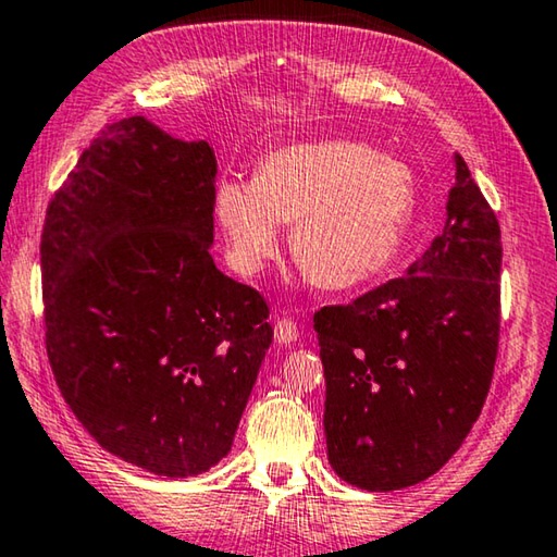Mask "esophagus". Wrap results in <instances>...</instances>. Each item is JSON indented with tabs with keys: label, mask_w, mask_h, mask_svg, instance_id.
Instances as JSON below:
<instances>
[{
	"label": "esophagus",
	"mask_w": 557,
	"mask_h": 557,
	"mask_svg": "<svg viewBox=\"0 0 557 557\" xmlns=\"http://www.w3.org/2000/svg\"><path fill=\"white\" fill-rule=\"evenodd\" d=\"M297 337H299V330H297V322H293V320H287V317H282V320H277V324H275V339H277V344H293V342H297Z\"/></svg>",
	"instance_id": "1"
}]
</instances>
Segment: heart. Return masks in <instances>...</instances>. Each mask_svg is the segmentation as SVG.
<instances>
[{
    "label": "heart",
    "mask_w": 557,
    "mask_h": 557,
    "mask_svg": "<svg viewBox=\"0 0 557 557\" xmlns=\"http://www.w3.org/2000/svg\"><path fill=\"white\" fill-rule=\"evenodd\" d=\"M215 218L227 260L255 275L282 250L293 226V258L326 289H349L389 268L409 233L417 188L392 156L355 140L289 144L258 163L255 181H220Z\"/></svg>",
    "instance_id": "heart-1"
}]
</instances>
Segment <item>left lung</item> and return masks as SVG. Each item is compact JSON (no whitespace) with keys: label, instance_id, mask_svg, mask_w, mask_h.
<instances>
[{"label":"left lung","instance_id":"8db88e82","mask_svg":"<svg viewBox=\"0 0 557 557\" xmlns=\"http://www.w3.org/2000/svg\"><path fill=\"white\" fill-rule=\"evenodd\" d=\"M446 225L406 270L314 314L326 458L342 481L396 491L451 458L491 389L500 332V227L461 156Z\"/></svg>","mask_w":557,"mask_h":557}]
</instances>
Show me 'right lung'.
Here are the masks:
<instances>
[{"instance_id":"right-lung-1","label":"right lung","mask_w":557,"mask_h":557,"mask_svg":"<svg viewBox=\"0 0 557 557\" xmlns=\"http://www.w3.org/2000/svg\"><path fill=\"white\" fill-rule=\"evenodd\" d=\"M215 153L144 116L106 126L47 208V355L69 409L106 451L168 479L233 446L270 310L223 275Z\"/></svg>"}]
</instances>
